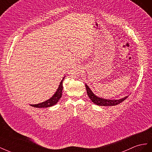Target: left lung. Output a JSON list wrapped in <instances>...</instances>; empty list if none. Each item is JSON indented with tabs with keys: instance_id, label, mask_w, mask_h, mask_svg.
I'll list each match as a JSON object with an SVG mask.
<instances>
[{
	"instance_id": "8db88e82",
	"label": "left lung",
	"mask_w": 152,
	"mask_h": 152,
	"mask_svg": "<svg viewBox=\"0 0 152 152\" xmlns=\"http://www.w3.org/2000/svg\"><path fill=\"white\" fill-rule=\"evenodd\" d=\"M85 87L86 89V92H87L88 96L90 98V99L92 101L94 104H97L100 106H116L118 104L123 102L125 99H127L128 96L124 97L122 99H104L102 97H99L97 96L96 95H95L91 89L90 88L89 86L85 84Z\"/></svg>"
}]
</instances>
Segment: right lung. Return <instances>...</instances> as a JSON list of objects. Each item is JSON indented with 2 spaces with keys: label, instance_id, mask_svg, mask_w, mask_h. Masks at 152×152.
Returning <instances> with one entry per match:
<instances>
[{
  "label": "right lung",
  "instance_id": "obj_1",
  "mask_svg": "<svg viewBox=\"0 0 152 152\" xmlns=\"http://www.w3.org/2000/svg\"><path fill=\"white\" fill-rule=\"evenodd\" d=\"M64 77H64L62 81H60V85L58 86V88H57V91H56L53 96H52L50 99H49L48 100L42 102L41 103L36 104H30V106L32 107H34L41 108V107H51V106H53L55 105L58 102L59 99L62 97V90H63L62 82L64 80Z\"/></svg>",
  "mask_w": 152,
  "mask_h": 152
}]
</instances>
